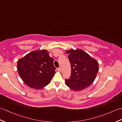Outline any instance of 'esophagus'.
I'll list each match as a JSON object with an SVG mask.
<instances>
[{"label":"esophagus","mask_w":122,"mask_h":122,"mask_svg":"<svg viewBox=\"0 0 122 122\" xmlns=\"http://www.w3.org/2000/svg\"><path fill=\"white\" fill-rule=\"evenodd\" d=\"M57 70L59 72H61V67H59V68H58V69H57Z\"/></svg>","instance_id":"obj_1"}]
</instances>
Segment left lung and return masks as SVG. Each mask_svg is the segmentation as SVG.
<instances>
[{
	"instance_id": "obj_1",
	"label": "left lung",
	"mask_w": 122,
	"mask_h": 122,
	"mask_svg": "<svg viewBox=\"0 0 122 122\" xmlns=\"http://www.w3.org/2000/svg\"><path fill=\"white\" fill-rule=\"evenodd\" d=\"M71 66L69 79L66 80L67 86L74 91H80L89 87L97 76L98 62L81 49L66 51Z\"/></svg>"
}]
</instances>
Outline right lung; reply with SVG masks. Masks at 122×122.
<instances>
[{"label":"right lung","mask_w":122,"mask_h":122,"mask_svg":"<svg viewBox=\"0 0 122 122\" xmlns=\"http://www.w3.org/2000/svg\"><path fill=\"white\" fill-rule=\"evenodd\" d=\"M17 69L24 83L36 89L49 84L56 73L53 59L46 50L33 51L20 59Z\"/></svg>","instance_id":"obj_1"}]
</instances>
